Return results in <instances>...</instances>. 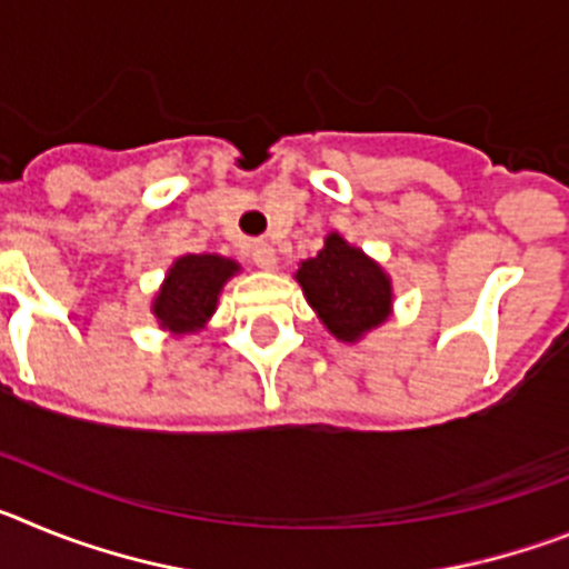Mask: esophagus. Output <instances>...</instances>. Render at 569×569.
<instances>
[{"mask_svg":"<svg viewBox=\"0 0 569 569\" xmlns=\"http://www.w3.org/2000/svg\"><path fill=\"white\" fill-rule=\"evenodd\" d=\"M250 259H253L256 268L261 270H273L276 264H279L273 244H268V241H256L253 248H250Z\"/></svg>","mask_w":569,"mask_h":569,"instance_id":"1","label":"esophagus"}]
</instances>
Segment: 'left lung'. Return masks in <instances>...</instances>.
<instances>
[{
	"label": "left lung",
	"mask_w": 569,
	"mask_h": 569,
	"mask_svg": "<svg viewBox=\"0 0 569 569\" xmlns=\"http://www.w3.org/2000/svg\"><path fill=\"white\" fill-rule=\"evenodd\" d=\"M293 279L333 339L356 345L393 316V279L339 230L325 236L313 259L299 261Z\"/></svg>",
	"instance_id": "left-lung-1"
}]
</instances>
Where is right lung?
<instances>
[{"label":"right lung","mask_w":569,"mask_h":569,"mask_svg":"<svg viewBox=\"0 0 569 569\" xmlns=\"http://www.w3.org/2000/svg\"><path fill=\"white\" fill-rule=\"evenodd\" d=\"M241 273L239 261L219 253H184L164 273L150 301V313L170 336H193L208 328L222 288Z\"/></svg>","instance_id":"obj_1"}]
</instances>
